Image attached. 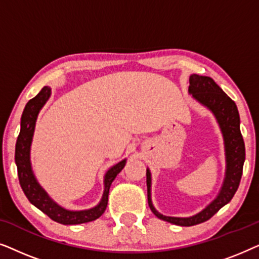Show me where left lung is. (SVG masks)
Wrapping results in <instances>:
<instances>
[{
    "label": "left lung",
    "instance_id": "1",
    "mask_svg": "<svg viewBox=\"0 0 259 259\" xmlns=\"http://www.w3.org/2000/svg\"><path fill=\"white\" fill-rule=\"evenodd\" d=\"M189 92L196 99L213 112L221 126L225 141L226 151V177L218 197L208 206L193 217L176 218L166 217L159 213L151 201V173L147 169V198L148 206L158 218L180 226H192L210 219L221 208L229 203L238 189L243 175V165L245 160V145L240 133L239 113L235 101L228 97L225 92L211 77L192 74L190 76Z\"/></svg>",
    "mask_w": 259,
    "mask_h": 259
}]
</instances>
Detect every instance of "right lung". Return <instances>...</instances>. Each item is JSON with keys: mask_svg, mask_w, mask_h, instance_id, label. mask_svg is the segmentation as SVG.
<instances>
[{"mask_svg": "<svg viewBox=\"0 0 259 259\" xmlns=\"http://www.w3.org/2000/svg\"><path fill=\"white\" fill-rule=\"evenodd\" d=\"M49 95H51V88L47 86L42 88L36 97L30 99L27 102L22 116H21V130L15 146V162L17 166L20 185L22 187L28 200L54 222H58L63 225H75L95 221L104 213L106 207H107L109 187H111L113 180L115 179L116 175L123 168L126 160L120 161L119 164L113 166L106 173L104 196H102V199L98 206L84 211H68L54 203L35 179L33 171H31L29 159L30 144L31 139H33L35 122H36L38 112H40L42 106L46 104V101L48 100Z\"/></svg>", "mask_w": 259, "mask_h": 259, "instance_id": "add662e5", "label": "right lung"}]
</instances>
